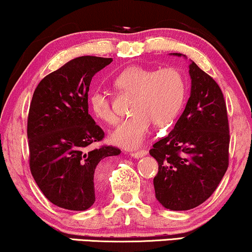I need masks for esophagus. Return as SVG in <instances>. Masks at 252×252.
<instances>
[{
    "mask_svg": "<svg viewBox=\"0 0 252 252\" xmlns=\"http://www.w3.org/2000/svg\"><path fill=\"white\" fill-rule=\"evenodd\" d=\"M148 154L147 150H138V151H134V153H131L130 155L131 157H135V158H139V157H143Z\"/></svg>",
    "mask_w": 252,
    "mask_h": 252,
    "instance_id": "1",
    "label": "esophagus"
}]
</instances>
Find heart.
<instances>
[{
  "label": "heart",
  "instance_id": "b5f03b06",
  "mask_svg": "<svg viewBox=\"0 0 252 252\" xmlns=\"http://www.w3.org/2000/svg\"><path fill=\"white\" fill-rule=\"evenodd\" d=\"M114 86L117 90L132 94L130 113L111 132L114 144L136 149L150 132L151 121L156 126H166L177 116L186 97V81L176 68L158 70L139 65H130L118 72ZM89 108L94 116L102 122L115 124L117 116L111 107V99L103 90H93L89 95Z\"/></svg>",
  "mask_w": 252,
  "mask_h": 252
}]
</instances>
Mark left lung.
<instances>
[{"label": "left lung", "instance_id": "obj_1", "mask_svg": "<svg viewBox=\"0 0 252 252\" xmlns=\"http://www.w3.org/2000/svg\"><path fill=\"white\" fill-rule=\"evenodd\" d=\"M189 74L191 92L183 114L149 151L158 162L154 178L157 201L176 211L207 201L229 165V121L222 90L195 62L189 64Z\"/></svg>", "mask_w": 252, "mask_h": 252}]
</instances>
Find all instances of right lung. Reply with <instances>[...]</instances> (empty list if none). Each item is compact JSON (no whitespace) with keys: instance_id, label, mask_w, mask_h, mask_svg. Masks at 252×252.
I'll return each instance as SVG.
<instances>
[{"instance_id":"1","label":"right lung","mask_w":252,"mask_h":252,"mask_svg":"<svg viewBox=\"0 0 252 252\" xmlns=\"http://www.w3.org/2000/svg\"><path fill=\"white\" fill-rule=\"evenodd\" d=\"M111 62L96 56L69 61L39 82L30 103V171L43 195L66 210L92 207L102 160L121 153L111 145L90 150L104 131L88 113V92L94 75Z\"/></svg>"}]
</instances>
